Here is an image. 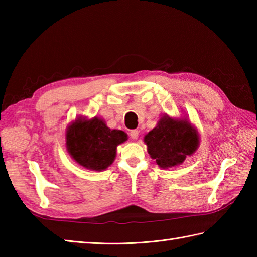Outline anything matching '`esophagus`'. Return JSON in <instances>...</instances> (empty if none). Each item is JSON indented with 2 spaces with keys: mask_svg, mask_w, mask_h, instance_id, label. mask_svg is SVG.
<instances>
[{
  "mask_svg": "<svg viewBox=\"0 0 257 257\" xmlns=\"http://www.w3.org/2000/svg\"><path fill=\"white\" fill-rule=\"evenodd\" d=\"M129 135H130V138L136 140V139H138V137H139V132H138V130H132V132L129 133Z\"/></svg>",
  "mask_w": 257,
  "mask_h": 257,
  "instance_id": "34e87169",
  "label": "esophagus"
}]
</instances>
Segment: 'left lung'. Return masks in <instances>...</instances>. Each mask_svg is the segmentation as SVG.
Segmentation results:
<instances>
[{
	"label": "left lung",
	"mask_w": 257,
	"mask_h": 257,
	"mask_svg": "<svg viewBox=\"0 0 257 257\" xmlns=\"http://www.w3.org/2000/svg\"><path fill=\"white\" fill-rule=\"evenodd\" d=\"M147 150L162 169L180 166L199 147V134L189 120L161 117L157 127L145 136Z\"/></svg>",
	"instance_id": "left-lung-1"
}]
</instances>
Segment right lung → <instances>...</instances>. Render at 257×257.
<instances>
[{"label": "right lung", "mask_w": 257, "mask_h": 257, "mask_svg": "<svg viewBox=\"0 0 257 257\" xmlns=\"http://www.w3.org/2000/svg\"><path fill=\"white\" fill-rule=\"evenodd\" d=\"M128 139L122 130L110 129L102 119L79 117L66 130V148L73 159L86 169L102 171L116 158L117 147Z\"/></svg>", "instance_id": "1"}]
</instances>
